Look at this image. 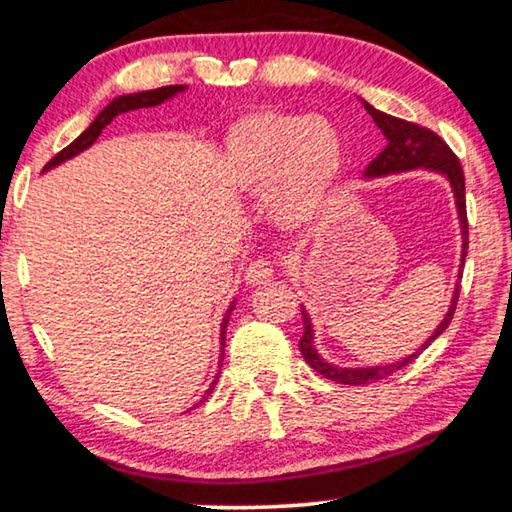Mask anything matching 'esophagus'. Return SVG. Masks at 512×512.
I'll list each match as a JSON object with an SVG mask.
<instances>
[{
	"label": "esophagus",
	"instance_id": "esophagus-1",
	"mask_svg": "<svg viewBox=\"0 0 512 512\" xmlns=\"http://www.w3.org/2000/svg\"><path fill=\"white\" fill-rule=\"evenodd\" d=\"M274 277V263L267 261V258H258V261L251 263L245 272V279L249 286H261V283L272 281Z\"/></svg>",
	"mask_w": 512,
	"mask_h": 512
}]
</instances>
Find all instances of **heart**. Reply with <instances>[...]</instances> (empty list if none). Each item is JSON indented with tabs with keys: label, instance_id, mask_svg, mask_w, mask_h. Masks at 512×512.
Returning <instances> with one entry per match:
<instances>
[{
	"label": "heart",
	"instance_id": "1",
	"mask_svg": "<svg viewBox=\"0 0 512 512\" xmlns=\"http://www.w3.org/2000/svg\"><path fill=\"white\" fill-rule=\"evenodd\" d=\"M224 169L251 194L270 192V210L283 226L325 215L345 169L341 130L325 116L256 109L226 135Z\"/></svg>",
	"mask_w": 512,
	"mask_h": 512
}]
</instances>
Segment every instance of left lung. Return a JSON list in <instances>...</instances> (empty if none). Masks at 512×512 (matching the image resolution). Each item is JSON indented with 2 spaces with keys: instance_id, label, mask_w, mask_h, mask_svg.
Returning <instances> with one entry per match:
<instances>
[{
  "instance_id": "obj_1",
  "label": "left lung",
  "mask_w": 512,
  "mask_h": 512,
  "mask_svg": "<svg viewBox=\"0 0 512 512\" xmlns=\"http://www.w3.org/2000/svg\"><path fill=\"white\" fill-rule=\"evenodd\" d=\"M366 112L373 116V121L377 128L384 132L387 137V146L384 151L375 157V160L368 164L364 176L368 178H377V176H389V174H403V171H412V169H430L437 171V174H444L448 178V183L453 187L455 194V206H458V215H460V226H462V263L465 265V256H467V247H469V224H467V199H465V171H462V164L455 153L448 148L446 141L432 132L428 128H423L419 123H410L405 119H396V116L384 114L380 109H375L373 105L364 102ZM462 279V272H460ZM460 297V283L453 290V300L451 306H448V313L442 320V325L435 329L426 343L421 345V350H426L428 345L435 341V338L444 332L448 327V322L453 320L455 313V304H458ZM302 320H304V334L300 338V352L306 364H309L313 371L320 373L327 380L338 382V384H350V387H357V384H368V382H377L389 377L391 373H396L398 368H403L407 364L421 355L414 352V355L405 357L403 361H396V364L389 366H375V368H338L327 364L322 359L316 348H313V327L309 320V313L302 309Z\"/></svg>"
}]
</instances>
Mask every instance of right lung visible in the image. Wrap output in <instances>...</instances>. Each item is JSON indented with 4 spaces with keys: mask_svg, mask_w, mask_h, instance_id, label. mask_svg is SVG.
Here are the masks:
<instances>
[{
    "mask_svg": "<svg viewBox=\"0 0 512 512\" xmlns=\"http://www.w3.org/2000/svg\"><path fill=\"white\" fill-rule=\"evenodd\" d=\"M180 91H185V86L183 84H176V86H162V89H153V91H141V93H130V96H121V98H116V100H112L109 102V105L102 109V112L96 116V121H93L89 128H86L80 137H77L73 144H68L64 151H59L57 155L52 157L50 162L45 164V171L47 169H52V167H57V164H61V162H66V160H70V157H75L77 153H82V151H86V148H89L93 141H96L98 137H100V132L107 128L109 123H112L116 116L119 114H125V112H135V109H144V107H155V105H160V102H164V100H169L171 96H176V93H180ZM231 311H233V306L229 311H226V316H224V322H222V348H224V336H226V325H229V318H231ZM224 357V355H222ZM217 384V380L212 382V387H215ZM212 387L208 389V393L212 391ZM206 393V396H208Z\"/></svg>",
    "mask_w": 512,
    "mask_h": 512,
    "instance_id": "1",
    "label": "right lung"
}]
</instances>
